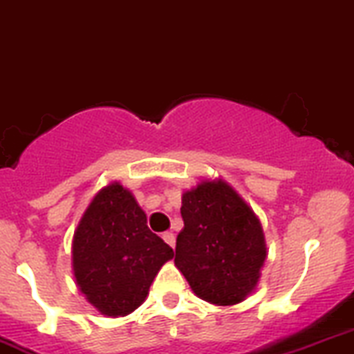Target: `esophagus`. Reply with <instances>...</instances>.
<instances>
[{"mask_svg": "<svg viewBox=\"0 0 354 354\" xmlns=\"http://www.w3.org/2000/svg\"><path fill=\"white\" fill-rule=\"evenodd\" d=\"M162 240L166 241L167 245L173 246V248H174V243H176V238H174V234L171 233V231H167V233H162Z\"/></svg>", "mask_w": 354, "mask_h": 354, "instance_id": "esophagus-1", "label": "esophagus"}]
</instances>
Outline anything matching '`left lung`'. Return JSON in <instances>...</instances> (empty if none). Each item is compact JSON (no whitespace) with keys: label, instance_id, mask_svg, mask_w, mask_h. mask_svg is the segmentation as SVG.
Listing matches in <instances>:
<instances>
[{"label":"left lung","instance_id":"left-lung-1","mask_svg":"<svg viewBox=\"0 0 354 354\" xmlns=\"http://www.w3.org/2000/svg\"><path fill=\"white\" fill-rule=\"evenodd\" d=\"M181 217L174 263L195 295L214 305L243 301L267 257L253 210L224 181H203L183 194Z\"/></svg>","mask_w":354,"mask_h":354}]
</instances>
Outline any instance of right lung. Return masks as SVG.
Masks as SVG:
<instances>
[{
  "label": "right lung",
  "instance_id": "add662e5",
  "mask_svg": "<svg viewBox=\"0 0 354 354\" xmlns=\"http://www.w3.org/2000/svg\"><path fill=\"white\" fill-rule=\"evenodd\" d=\"M173 248L147 227V216L121 185L102 188L73 236V272L88 303L109 317L144 303Z\"/></svg>",
  "mask_w": 354,
  "mask_h": 354
}]
</instances>
